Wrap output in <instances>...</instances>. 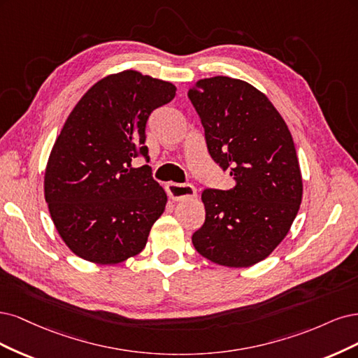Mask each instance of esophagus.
<instances>
[{
    "label": "esophagus",
    "mask_w": 358,
    "mask_h": 358,
    "mask_svg": "<svg viewBox=\"0 0 358 358\" xmlns=\"http://www.w3.org/2000/svg\"><path fill=\"white\" fill-rule=\"evenodd\" d=\"M166 193L169 196V199L180 202V201H186L196 198V189L192 186V184H178V182H169L166 184Z\"/></svg>",
    "instance_id": "obj_1"
}]
</instances>
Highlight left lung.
I'll return each mask as SVG.
<instances>
[{
    "mask_svg": "<svg viewBox=\"0 0 358 358\" xmlns=\"http://www.w3.org/2000/svg\"><path fill=\"white\" fill-rule=\"evenodd\" d=\"M189 98L211 157L234 178L227 190H203L205 222L192 242L215 264L250 268L280 245L301 208L293 136L268 96L244 80L202 78Z\"/></svg>",
    "mask_w": 358,
    "mask_h": 358,
    "instance_id": "8db88e82",
    "label": "left lung"
}]
</instances>
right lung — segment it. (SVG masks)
Masks as SVG:
<instances>
[{
  "mask_svg": "<svg viewBox=\"0 0 358 358\" xmlns=\"http://www.w3.org/2000/svg\"><path fill=\"white\" fill-rule=\"evenodd\" d=\"M176 92L169 82L124 70L96 82L65 120L45 166L44 198L76 256L117 264L144 250L168 199L152 168L132 160H148L147 120Z\"/></svg>",
  "mask_w": 358,
  "mask_h": 358,
  "instance_id": "1",
  "label": "right lung"
}]
</instances>
